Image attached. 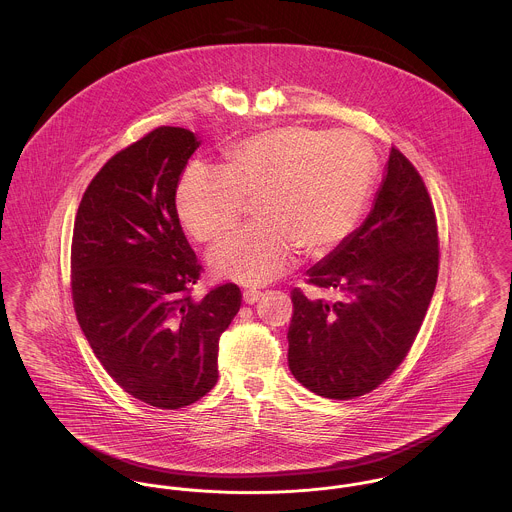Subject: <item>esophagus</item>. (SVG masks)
<instances>
[{
  "label": "esophagus",
  "instance_id": "34e87169",
  "mask_svg": "<svg viewBox=\"0 0 512 512\" xmlns=\"http://www.w3.org/2000/svg\"><path fill=\"white\" fill-rule=\"evenodd\" d=\"M260 297H262V293L256 292V290H246V292L242 293V299H244V303H248V305L256 303Z\"/></svg>",
  "mask_w": 512,
  "mask_h": 512
}]
</instances>
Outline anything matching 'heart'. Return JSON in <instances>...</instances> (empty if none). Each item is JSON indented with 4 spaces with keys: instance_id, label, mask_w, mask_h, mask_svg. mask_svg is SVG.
Wrapping results in <instances>:
<instances>
[{
    "instance_id": "obj_1",
    "label": "heart",
    "mask_w": 512,
    "mask_h": 512,
    "mask_svg": "<svg viewBox=\"0 0 512 512\" xmlns=\"http://www.w3.org/2000/svg\"><path fill=\"white\" fill-rule=\"evenodd\" d=\"M370 187V157L357 136L288 126L230 147L222 171L187 167L175 209L197 240L211 242L236 226L244 201H256L258 224L220 240L209 266L224 280L262 286L292 266L295 248L323 256L343 242Z\"/></svg>"
}]
</instances>
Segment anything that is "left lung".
Returning <instances> with one entry per match:
<instances>
[{
  "mask_svg": "<svg viewBox=\"0 0 512 512\" xmlns=\"http://www.w3.org/2000/svg\"><path fill=\"white\" fill-rule=\"evenodd\" d=\"M438 224L416 167L392 147L365 222L307 282L337 299L292 292L288 363L311 392L351 400L382 384L408 355L438 282Z\"/></svg>",
  "mask_w": 512,
  "mask_h": 512,
  "instance_id": "obj_1",
  "label": "left lung"
}]
</instances>
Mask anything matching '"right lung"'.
Wrapping results in <instances>:
<instances>
[{
	"label": "right lung",
	"mask_w": 512,
	"mask_h": 512,
	"mask_svg": "<svg viewBox=\"0 0 512 512\" xmlns=\"http://www.w3.org/2000/svg\"><path fill=\"white\" fill-rule=\"evenodd\" d=\"M201 146L161 126L118 151L90 181L74 219L71 288L96 359L134 398L177 410L219 378V339L240 309L238 286L201 301V264L175 209L179 177Z\"/></svg>",
	"instance_id": "1"
}]
</instances>
